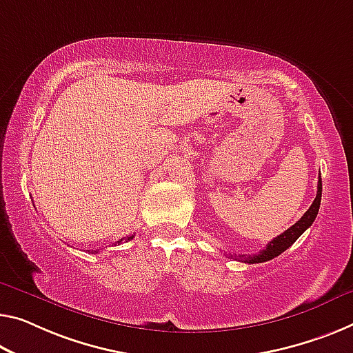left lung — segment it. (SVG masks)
<instances>
[{"label":"left lung","mask_w":353,"mask_h":353,"mask_svg":"<svg viewBox=\"0 0 353 353\" xmlns=\"http://www.w3.org/2000/svg\"><path fill=\"white\" fill-rule=\"evenodd\" d=\"M321 200H322V178H319V184H317V195L314 199V202L305 214L301 216L300 221H296L290 229H287L284 233H281L271 240L267 248L262 249L259 254H252V256H232L235 260H240V262L245 263H260V262H268V260L278 257L279 254H283L285 249H289L294 243L301 236V233L306 229L312 225V222L316 221L317 213H319V207H321Z\"/></svg>","instance_id":"1"}]
</instances>
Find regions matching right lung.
Returning <instances> with one entry per match:
<instances>
[{
    "label": "right lung",
    "mask_w": 353,
    "mask_h": 353,
    "mask_svg": "<svg viewBox=\"0 0 353 353\" xmlns=\"http://www.w3.org/2000/svg\"><path fill=\"white\" fill-rule=\"evenodd\" d=\"M132 238H134V235H131V236H126V238H121V240H118V241L115 243V245H120V243H123V241H129V240H132ZM97 251H99V249H97ZM97 251H94V254H96Z\"/></svg>",
    "instance_id": "right-lung-1"
}]
</instances>
